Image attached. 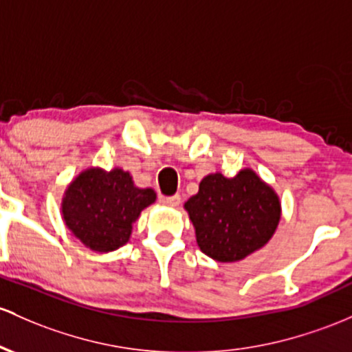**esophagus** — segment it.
<instances>
[{"instance_id":"obj_1","label":"esophagus","mask_w":352,"mask_h":352,"mask_svg":"<svg viewBox=\"0 0 352 352\" xmlns=\"http://www.w3.org/2000/svg\"><path fill=\"white\" fill-rule=\"evenodd\" d=\"M162 204L168 207H179L180 206V195H172V197H162Z\"/></svg>"}]
</instances>
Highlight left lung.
Returning a JSON list of instances; mask_svg holds the SVG:
<instances>
[{"label": "left lung", "mask_w": 352, "mask_h": 352, "mask_svg": "<svg viewBox=\"0 0 352 352\" xmlns=\"http://www.w3.org/2000/svg\"><path fill=\"white\" fill-rule=\"evenodd\" d=\"M184 208L195 229L197 245L217 262H239L262 249L283 215L277 192L249 167L230 179L220 172L208 173Z\"/></svg>", "instance_id": "8db88e82"}]
</instances>
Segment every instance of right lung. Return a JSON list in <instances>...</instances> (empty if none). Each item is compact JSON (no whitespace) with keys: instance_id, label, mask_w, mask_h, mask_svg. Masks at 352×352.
<instances>
[{"instance_id":"add662e5","label":"right lung","mask_w":352,"mask_h":352,"mask_svg":"<svg viewBox=\"0 0 352 352\" xmlns=\"http://www.w3.org/2000/svg\"><path fill=\"white\" fill-rule=\"evenodd\" d=\"M155 200V190L137 187L130 172L88 167L68 184L60 212L85 247L107 254L130 241L133 223Z\"/></svg>"}]
</instances>
